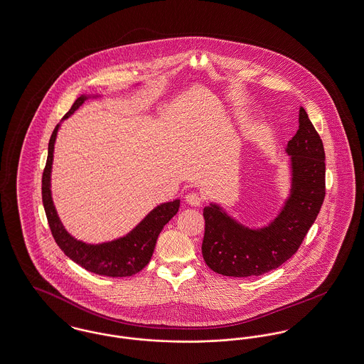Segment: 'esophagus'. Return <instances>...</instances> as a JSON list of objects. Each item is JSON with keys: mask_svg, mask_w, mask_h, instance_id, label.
<instances>
[{"mask_svg": "<svg viewBox=\"0 0 364 364\" xmlns=\"http://www.w3.org/2000/svg\"><path fill=\"white\" fill-rule=\"evenodd\" d=\"M186 202L191 206H200L203 202V198L198 193H188L186 195Z\"/></svg>", "mask_w": 364, "mask_h": 364, "instance_id": "34e87169", "label": "esophagus"}]
</instances>
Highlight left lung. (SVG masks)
Masks as SVG:
<instances>
[{
  "mask_svg": "<svg viewBox=\"0 0 364 364\" xmlns=\"http://www.w3.org/2000/svg\"><path fill=\"white\" fill-rule=\"evenodd\" d=\"M299 122V130L286 149L291 161V193L268 227H243L217 205L203 209L202 256L214 272L247 278L277 269L299 250L315 223L326 195L324 149L302 107Z\"/></svg>",
  "mask_w": 364,
  "mask_h": 364,
  "instance_id": "8db88e82",
  "label": "left lung"
}]
</instances>
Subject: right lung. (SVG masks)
Returning a JSON list of instances; mask_svg holds the SVG:
<instances>
[{
	"label": "right lung",
	"mask_w": 364,
	"mask_h": 364,
	"mask_svg": "<svg viewBox=\"0 0 364 364\" xmlns=\"http://www.w3.org/2000/svg\"><path fill=\"white\" fill-rule=\"evenodd\" d=\"M86 99L87 96H80L63 119L68 118ZM58 130L59 125H56L50 136L46 165L43 173V209L55 242L63 250L65 256L70 257L74 262L89 272L109 278H125L140 272L150 262L156 239L162 228L178 212L180 200L176 199L156 206L133 231L117 240L100 245H86L81 240L74 239L60 223L50 196V171Z\"/></svg>",
	"instance_id": "1"
}]
</instances>
